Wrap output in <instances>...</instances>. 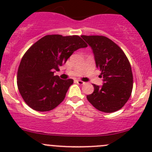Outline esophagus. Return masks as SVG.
<instances>
[{"instance_id":"34e87169","label":"esophagus","mask_w":152,"mask_h":152,"mask_svg":"<svg viewBox=\"0 0 152 152\" xmlns=\"http://www.w3.org/2000/svg\"><path fill=\"white\" fill-rule=\"evenodd\" d=\"M76 83H77V84H79V85H85V82H82V81H81V80H76Z\"/></svg>"}]
</instances>
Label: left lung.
I'll return each mask as SVG.
<instances>
[{
  "label": "left lung",
  "instance_id": "8db88e82",
  "mask_svg": "<svg viewBox=\"0 0 152 152\" xmlns=\"http://www.w3.org/2000/svg\"><path fill=\"white\" fill-rule=\"evenodd\" d=\"M82 39L91 47L97 68L102 71L103 85H93L94 91L87 95L90 104L104 113L120 110L131 96L133 76L124 52L113 41L104 36H85Z\"/></svg>",
  "mask_w": 152,
  "mask_h": 152
}]
</instances>
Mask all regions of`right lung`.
Segmentation results:
<instances>
[{"label":"right lung","mask_w":152,"mask_h":152,"mask_svg":"<svg viewBox=\"0 0 152 152\" xmlns=\"http://www.w3.org/2000/svg\"><path fill=\"white\" fill-rule=\"evenodd\" d=\"M87 47L76 35H46L31 45L23 56L18 71V87L24 102L33 110L46 112L64 100L73 80L61 79L59 70L75 50Z\"/></svg>","instance_id":"1"}]
</instances>
